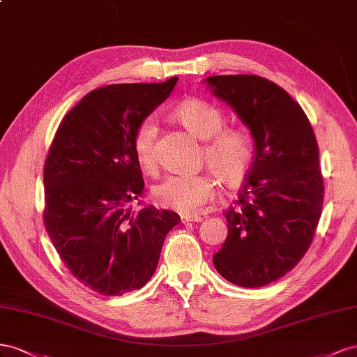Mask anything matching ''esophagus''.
Returning a JSON list of instances; mask_svg holds the SVG:
<instances>
[{
    "mask_svg": "<svg viewBox=\"0 0 357 357\" xmlns=\"http://www.w3.org/2000/svg\"><path fill=\"white\" fill-rule=\"evenodd\" d=\"M182 222H190V221H202L200 215H195V213H182L181 215Z\"/></svg>",
    "mask_w": 357,
    "mask_h": 357,
    "instance_id": "obj_1",
    "label": "esophagus"
}]
</instances>
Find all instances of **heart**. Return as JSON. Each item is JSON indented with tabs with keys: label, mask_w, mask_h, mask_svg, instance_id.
Listing matches in <instances>:
<instances>
[{
	"label": "heart",
	"mask_w": 357,
	"mask_h": 357,
	"mask_svg": "<svg viewBox=\"0 0 357 357\" xmlns=\"http://www.w3.org/2000/svg\"><path fill=\"white\" fill-rule=\"evenodd\" d=\"M179 124L192 136L206 140L205 158L209 167L229 187H238L247 178L254 157L252 140L241 128H222L221 112L203 100H187L173 112ZM157 121L152 116L142 119L131 146L139 167L152 173L155 170ZM157 205L181 213H197L217 197V182L212 175H169L152 190Z\"/></svg>",
	"instance_id": "heart-1"
}]
</instances>
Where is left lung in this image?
Wrapping results in <instances>:
<instances>
[{"mask_svg": "<svg viewBox=\"0 0 357 357\" xmlns=\"http://www.w3.org/2000/svg\"><path fill=\"white\" fill-rule=\"evenodd\" d=\"M256 144V157L213 266L241 287H263L291 271L308 251L321 215L324 182L311 122L287 91L254 75L206 77Z\"/></svg>", "mask_w": 357, "mask_h": 357, "instance_id": "1", "label": "left lung"}]
</instances>
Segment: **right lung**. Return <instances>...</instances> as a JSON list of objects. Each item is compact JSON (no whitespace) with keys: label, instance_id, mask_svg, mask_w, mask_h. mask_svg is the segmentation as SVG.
Here are the masks:
<instances>
[{"label":"right lung","instance_id":"add662e5","mask_svg":"<svg viewBox=\"0 0 357 357\" xmlns=\"http://www.w3.org/2000/svg\"><path fill=\"white\" fill-rule=\"evenodd\" d=\"M118 84L88 93L61 121L45 161V227L61 260L105 296L137 290L154 275L176 212L128 202L144 192L133 133L175 88Z\"/></svg>","mask_w":357,"mask_h":357}]
</instances>
